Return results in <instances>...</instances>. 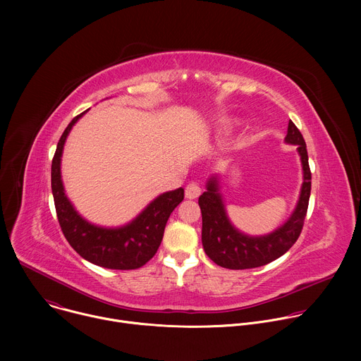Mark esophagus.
I'll use <instances>...</instances> for the list:
<instances>
[{
    "instance_id": "34e87169",
    "label": "esophagus",
    "mask_w": 361,
    "mask_h": 361,
    "mask_svg": "<svg viewBox=\"0 0 361 361\" xmlns=\"http://www.w3.org/2000/svg\"><path fill=\"white\" fill-rule=\"evenodd\" d=\"M200 194H201V188H200L198 183L191 181V183L187 184V187H185V197H187V198L194 200V198H197Z\"/></svg>"
}]
</instances>
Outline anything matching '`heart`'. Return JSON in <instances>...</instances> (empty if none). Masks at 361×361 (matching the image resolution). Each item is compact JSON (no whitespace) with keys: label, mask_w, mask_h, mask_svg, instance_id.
Wrapping results in <instances>:
<instances>
[{"label":"heart","mask_w":361,"mask_h":361,"mask_svg":"<svg viewBox=\"0 0 361 361\" xmlns=\"http://www.w3.org/2000/svg\"><path fill=\"white\" fill-rule=\"evenodd\" d=\"M227 126H228V123H226V124H224V127H227Z\"/></svg>","instance_id":"obj_1"}]
</instances>
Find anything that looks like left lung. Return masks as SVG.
Here are the masks:
<instances>
[{"instance_id":"8db88e82","label":"left lung","mask_w":361,"mask_h":361,"mask_svg":"<svg viewBox=\"0 0 361 361\" xmlns=\"http://www.w3.org/2000/svg\"><path fill=\"white\" fill-rule=\"evenodd\" d=\"M286 141L297 145L302 164L304 181L294 213L288 221L274 233L263 237H248L237 231L227 219L217 180L214 177L207 183V191L200 195L198 205L202 217L201 241L205 254L217 266L230 270L266 266L287 252L300 237L308 209V200H310L312 171L308 166L305 141L291 120L288 123Z\"/></svg>"}]
</instances>
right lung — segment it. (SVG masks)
I'll list each match as a JSON object with an SVG mask.
<instances>
[{
	"label": "right lung",
	"instance_id": "1",
	"mask_svg": "<svg viewBox=\"0 0 361 361\" xmlns=\"http://www.w3.org/2000/svg\"><path fill=\"white\" fill-rule=\"evenodd\" d=\"M84 113L74 117L64 130L51 163V190L61 231L82 259L95 266L111 270L140 269L157 252L170 214L184 200V190L161 194L135 220L121 228H102L85 221L64 192L60 170L66 138Z\"/></svg>",
	"mask_w": 361,
	"mask_h": 361
}]
</instances>
